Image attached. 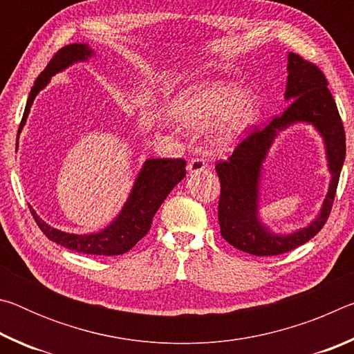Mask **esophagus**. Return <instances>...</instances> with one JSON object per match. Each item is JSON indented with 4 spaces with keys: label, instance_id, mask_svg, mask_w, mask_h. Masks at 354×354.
<instances>
[{
    "label": "esophagus",
    "instance_id": "1",
    "mask_svg": "<svg viewBox=\"0 0 354 354\" xmlns=\"http://www.w3.org/2000/svg\"><path fill=\"white\" fill-rule=\"evenodd\" d=\"M207 169V160L205 158H192L187 165V170L190 173H198Z\"/></svg>",
    "mask_w": 354,
    "mask_h": 354
}]
</instances>
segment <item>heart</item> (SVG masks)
<instances>
[{
    "label": "heart",
    "instance_id": "b5f03b06",
    "mask_svg": "<svg viewBox=\"0 0 354 354\" xmlns=\"http://www.w3.org/2000/svg\"><path fill=\"white\" fill-rule=\"evenodd\" d=\"M170 117L187 131L209 128L212 147L225 149L241 139L257 115L253 93L234 84H200L183 91L173 100Z\"/></svg>",
    "mask_w": 354,
    "mask_h": 354
}]
</instances>
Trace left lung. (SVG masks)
I'll list each match as a JSON object with an SVG mask.
<instances>
[{
    "label": "left lung",
    "instance_id": "8db88e82",
    "mask_svg": "<svg viewBox=\"0 0 354 354\" xmlns=\"http://www.w3.org/2000/svg\"><path fill=\"white\" fill-rule=\"evenodd\" d=\"M287 70L286 100L290 101V104L283 115L274 117L266 128H254L234 148L230 158L215 165L220 178L218 223L221 237L234 248L253 256L287 253L310 241L325 226L345 160L344 123L323 71L295 53L287 56ZM298 121L314 124L324 137L328 168L333 178L319 217L303 230L277 236L257 217L261 162L279 131Z\"/></svg>",
    "mask_w": 354,
    "mask_h": 354
}]
</instances>
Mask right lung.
Returning a JSON list of instances; mask_svg holds the SVG:
<instances>
[{"mask_svg": "<svg viewBox=\"0 0 354 354\" xmlns=\"http://www.w3.org/2000/svg\"><path fill=\"white\" fill-rule=\"evenodd\" d=\"M93 56V51L86 44H71L59 50L46 68L41 71L29 93L28 103L23 113L19 134L25 127L29 109H31L32 101L41 88L50 82L51 76L59 73L68 67V65L87 61ZM19 142V139H17ZM185 176V160L184 159H148L143 164L139 176L128 201L124 203L122 212L106 230L97 232V234H68L55 230L41 220L32 207L31 214L39 225L41 232L56 242L61 247L68 248L71 251L84 254H98V256H118L129 251L134 245L140 241L143 236L151 227V221L154 214L162 205L167 195L171 189Z\"/></svg>", "mask_w": 354, "mask_h": 354, "instance_id": "obj_1", "label": "right lung"}]
</instances>
